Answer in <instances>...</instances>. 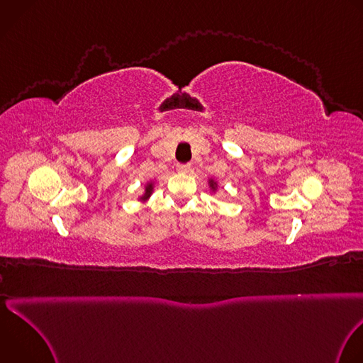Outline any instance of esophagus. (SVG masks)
Instances as JSON below:
<instances>
[{
	"label": "esophagus",
	"instance_id": "34e87169",
	"mask_svg": "<svg viewBox=\"0 0 363 363\" xmlns=\"http://www.w3.org/2000/svg\"><path fill=\"white\" fill-rule=\"evenodd\" d=\"M189 168H191L189 164H179V165L177 167V169H178L181 174H186V172L189 171Z\"/></svg>",
	"mask_w": 363,
	"mask_h": 363
}]
</instances>
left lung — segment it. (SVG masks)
<instances>
[{"label": "left lung", "mask_w": 363, "mask_h": 363, "mask_svg": "<svg viewBox=\"0 0 363 363\" xmlns=\"http://www.w3.org/2000/svg\"><path fill=\"white\" fill-rule=\"evenodd\" d=\"M210 188L216 189L217 188V182H214V179H210Z\"/></svg>", "instance_id": "left-lung-1"}]
</instances>
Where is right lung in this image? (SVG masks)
Instances as JSON below:
<instances>
[{
    "instance_id": "1",
    "label": "right lung",
    "mask_w": 363,
    "mask_h": 363,
    "mask_svg": "<svg viewBox=\"0 0 363 363\" xmlns=\"http://www.w3.org/2000/svg\"><path fill=\"white\" fill-rule=\"evenodd\" d=\"M152 189H153V184H152V182H149V184L146 185V188H145V194L140 196V199H147V198H149V195L152 194Z\"/></svg>"
}]
</instances>
